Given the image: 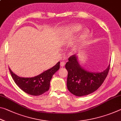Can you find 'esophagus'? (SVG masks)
Returning a JSON list of instances; mask_svg holds the SVG:
<instances>
[{
    "instance_id": "34e87169",
    "label": "esophagus",
    "mask_w": 121,
    "mask_h": 121,
    "mask_svg": "<svg viewBox=\"0 0 121 121\" xmlns=\"http://www.w3.org/2000/svg\"><path fill=\"white\" fill-rule=\"evenodd\" d=\"M65 65V62H64V61H62L60 64V66L61 67H64Z\"/></svg>"
}]
</instances>
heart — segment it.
<instances>
[{
    "mask_svg": "<svg viewBox=\"0 0 121 121\" xmlns=\"http://www.w3.org/2000/svg\"><path fill=\"white\" fill-rule=\"evenodd\" d=\"M82 26L80 24H74L72 25H70L66 28V30H65L64 33L65 36H66V38L69 37L72 34L80 31V30L82 29ZM89 34V31L88 30L85 29L82 30L81 33L80 34V41H83V40H85L86 38H87L88 37ZM75 48H74L73 49V51L75 50Z\"/></svg>",
    "mask_w": 121,
    "mask_h": 121,
    "instance_id": "obj_1",
    "label": "heart"
}]
</instances>
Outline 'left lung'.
<instances>
[{
  "mask_svg": "<svg viewBox=\"0 0 121 121\" xmlns=\"http://www.w3.org/2000/svg\"><path fill=\"white\" fill-rule=\"evenodd\" d=\"M109 65L101 72H93L85 69L80 65L78 56L69 57L65 68L68 71L67 86L68 91L77 96L90 94L98 89L104 82L109 72Z\"/></svg>",
  "mask_w": 121,
  "mask_h": 121,
  "instance_id": "1",
  "label": "left lung"
}]
</instances>
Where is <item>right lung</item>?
Segmentation results:
<instances>
[{
  "instance_id": "add662e5",
  "label": "right lung",
  "mask_w": 121,
  "mask_h": 121,
  "mask_svg": "<svg viewBox=\"0 0 121 121\" xmlns=\"http://www.w3.org/2000/svg\"><path fill=\"white\" fill-rule=\"evenodd\" d=\"M60 64L58 62L53 67L32 78L20 77L9 68V70L15 83L22 91L28 94L39 96L49 90L51 80L53 75L60 68Z\"/></svg>"
}]
</instances>
